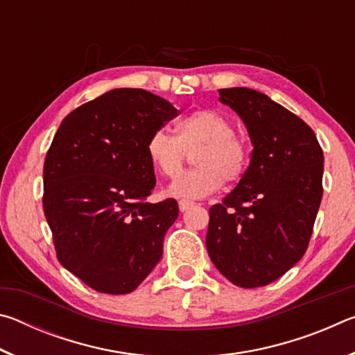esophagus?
Returning <instances> with one entry per match:
<instances>
[{
  "mask_svg": "<svg viewBox=\"0 0 355 355\" xmlns=\"http://www.w3.org/2000/svg\"><path fill=\"white\" fill-rule=\"evenodd\" d=\"M196 205V203L194 202H192V200H180L178 202V208H180V211H188V209L189 208H192V207H194Z\"/></svg>",
  "mask_w": 355,
  "mask_h": 355,
  "instance_id": "obj_1",
  "label": "esophagus"
}]
</instances>
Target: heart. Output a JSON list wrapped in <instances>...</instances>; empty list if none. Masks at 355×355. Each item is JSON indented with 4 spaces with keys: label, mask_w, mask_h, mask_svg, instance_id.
<instances>
[{
    "label": "heart",
    "mask_w": 355,
    "mask_h": 355,
    "mask_svg": "<svg viewBox=\"0 0 355 355\" xmlns=\"http://www.w3.org/2000/svg\"><path fill=\"white\" fill-rule=\"evenodd\" d=\"M188 153L196 167L180 178ZM146 153L161 175L180 178L169 194L182 199H203L219 191L224 182H241L252 158L250 144L233 131L230 119L214 110H197L180 117L173 125V137L155 131L146 144Z\"/></svg>",
    "instance_id": "obj_1"
}]
</instances>
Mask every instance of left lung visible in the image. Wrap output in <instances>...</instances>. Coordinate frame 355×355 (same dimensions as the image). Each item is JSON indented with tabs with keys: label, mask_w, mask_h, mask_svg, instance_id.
I'll return each instance as SVG.
<instances>
[{
	"label": "left lung",
	"mask_w": 355,
	"mask_h": 355,
	"mask_svg": "<svg viewBox=\"0 0 355 355\" xmlns=\"http://www.w3.org/2000/svg\"><path fill=\"white\" fill-rule=\"evenodd\" d=\"M252 146L249 171L222 203L209 208L208 255L241 288L269 285L309 248L322 199L324 155L302 119L248 87L220 89Z\"/></svg>",
	"instance_id": "8db88e82"
}]
</instances>
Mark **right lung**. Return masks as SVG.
<instances>
[{"mask_svg":"<svg viewBox=\"0 0 355 355\" xmlns=\"http://www.w3.org/2000/svg\"><path fill=\"white\" fill-rule=\"evenodd\" d=\"M177 114L144 89H112L71 111L48 148L42 203L56 257L95 291H135L163 257L178 203L147 202L146 144Z\"/></svg>","mask_w":355,"mask_h":355,"instance_id":"add662e5","label":"right lung"}]
</instances>
